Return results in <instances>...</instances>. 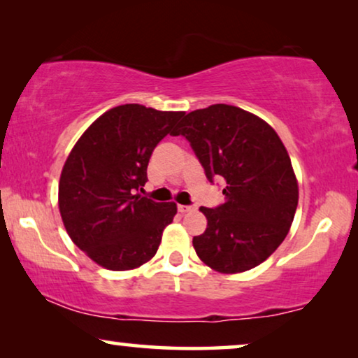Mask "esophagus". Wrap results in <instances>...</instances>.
Wrapping results in <instances>:
<instances>
[{"label":"esophagus","mask_w":358,"mask_h":358,"mask_svg":"<svg viewBox=\"0 0 358 358\" xmlns=\"http://www.w3.org/2000/svg\"><path fill=\"white\" fill-rule=\"evenodd\" d=\"M178 210L180 213H189V212H192L194 207H190V205H178Z\"/></svg>","instance_id":"obj_1"}]
</instances>
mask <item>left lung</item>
<instances>
[{
  "label": "left lung",
  "instance_id": "1",
  "mask_svg": "<svg viewBox=\"0 0 358 358\" xmlns=\"http://www.w3.org/2000/svg\"><path fill=\"white\" fill-rule=\"evenodd\" d=\"M174 135H184L212 180L222 176L224 203L200 207L207 229L194 236L200 261L220 273H239L273 254L290 231L298 180L277 131L236 106L189 112Z\"/></svg>",
  "mask_w": 358,
  "mask_h": 358
}]
</instances>
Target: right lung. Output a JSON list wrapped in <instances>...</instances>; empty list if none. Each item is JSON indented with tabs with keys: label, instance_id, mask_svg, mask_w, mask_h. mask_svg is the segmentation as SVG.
Here are the masks:
<instances>
[{
	"label": "right lung",
	"instance_id": "add662e5",
	"mask_svg": "<svg viewBox=\"0 0 358 358\" xmlns=\"http://www.w3.org/2000/svg\"><path fill=\"white\" fill-rule=\"evenodd\" d=\"M184 112L141 104L112 107L87 127L63 164L58 208L71 241L109 271H131L151 261L174 202L134 194L146 180L156 145Z\"/></svg>",
	"mask_w": 358,
	"mask_h": 358
}]
</instances>
